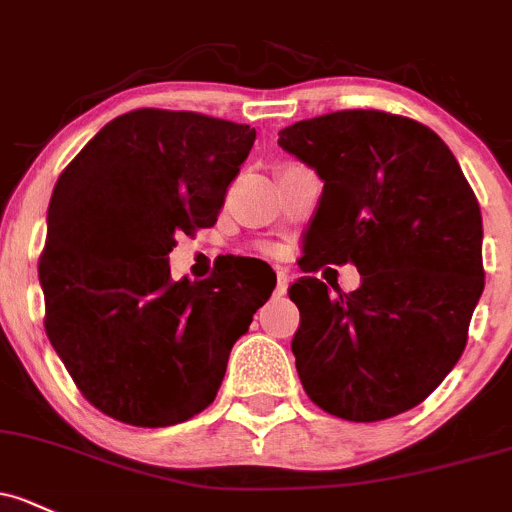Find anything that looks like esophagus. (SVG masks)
Returning a JSON list of instances; mask_svg holds the SVG:
<instances>
[{
    "mask_svg": "<svg viewBox=\"0 0 512 512\" xmlns=\"http://www.w3.org/2000/svg\"><path fill=\"white\" fill-rule=\"evenodd\" d=\"M287 287H289V272L277 270V289H274V294L282 297V294H287Z\"/></svg>",
    "mask_w": 512,
    "mask_h": 512,
    "instance_id": "esophagus-1",
    "label": "esophagus"
}]
</instances>
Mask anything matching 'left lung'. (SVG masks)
Masks as SVG:
<instances>
[{
    "instance_id": "8db88e82",
    "label": "left lung",
    "mask_w": 512,
    "mask_h": 512,
    "mask_svg": "<svg viewBox=\"0 0 512 512\" xmlns=\"http://www.w3.org/2000/svg\"><path fill=\"white\" fill-rule=\"evenodd\" d=\"M279 147L324 181L301 270L360 272L351 294L316 277L289 287L306 395L348 422L412 410L464 353L486 277L481 208L459 161L437 132L380 110L301 120Z\"/></svg>"
}]
</instances>
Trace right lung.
<instances>
[{
    "label": "right lung",
    "instance_id": "1",
    "mask_svg": "<svg viewBox=\"0 0 512 512\" xmlns=\"http://www.w3.org/2000/svg\"><path fill=\"white\" fill-rule=\"evenodd\" d=\"M255 129L198 112L115 117L58 176L39 260L46 333L85 400L171 427L218 395L233 343L272 289L230 260L201 282L169 270L176 235L211 228Z\"/></svg>",
    "mask_w": 512,
    "mask_h": 512
}]
</instances>
